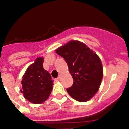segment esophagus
<instances>
[{
    "label": "esophagus",
    "instance_id": "34e87169",
    "mask_svg": "<svg viewBox=\"0 0 129 129\" xmlns=\"http://www.w3.org/2000/svg\"><path fill=\"white\" fill-rule=\"evenodd\" d=\"M59 80H60V77H58V78H57L54 79V81H59Z\"/></svg>",
    "mask_w": 129,
    "mask_h": 129
}]
</instances>
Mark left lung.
Returning a JSON list of instances; mask_svg holds the SVG:
<instances>
[{"instance_id":"1","label":"left lung","mask_w":129,"mask_h":129,"mask_svg":"<svg viewBox=\"0 0 129 129\" xmlns=\"http://www.w3.org/2000/svg\"><path fill=\"white\" fill-rule=\"evenodd\" d=\"M64 59L73 79L71 87L66 89L70 96L79 102L90 100L101 85L103 67L99 56L85 43L72 40L56 49Z\"/></svg>"}]
</instances>
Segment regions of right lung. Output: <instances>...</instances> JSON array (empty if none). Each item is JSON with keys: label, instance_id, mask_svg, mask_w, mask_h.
I'll return each mask as SVG.
<instances>
[{"label": "right lung", "instance_id": "add662e5", "mask_svg": "<svg viewBox=\"0 0 129 129\" xmlns=\"http://www.w3.org/2000/svg\"><path fill=\"white\" fill-rule=\"evenodd\" d=\"M43 57H38L28 66L21 81V90L24 98L30 102L40 104L49 98L53 90V80L49 71L44 70Z\"/></svg>", "mask_w": 129, "mask_h": 129}]
</instances>
